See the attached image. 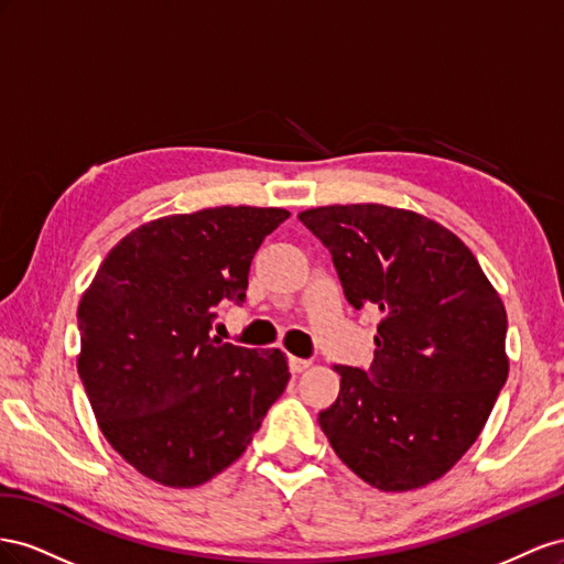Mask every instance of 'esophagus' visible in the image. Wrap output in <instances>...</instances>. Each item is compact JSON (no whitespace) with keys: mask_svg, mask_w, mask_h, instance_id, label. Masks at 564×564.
<instances>
[{"mask_svg":"<svg viewBox=\"0 0 564 564\" xmlns=\"http://www.w3.org/2000/svg\"><path fill=\"white\" fill-rule=\"evenodd\" d=\"M288 366H291V373H302V371H307V368L312 366V361L310 359L291 357V359H288Z\"/></svg>","mask_w":564,"mask_h":564,"instance_id":"34e87169","label":"esophagus"}]
</instances>
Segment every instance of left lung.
Listing matches in <instances>:
<instances>
[{"instance_id":"obj_1","label":"left lung","mask_w":564,"mask_h":564,"mask_svg":"<svg viewBox=\"0 0 564 564\" xmlns=\"http://www.w3.org/2000/svg\"><path fill=\"white\" fill-rule=\"evenodd\" d=\"M333 257L347 302L382 321L371 366H340L318 413L333 452L380 491L425 487L485 427L508 378V316L475 254L442 224L397 207L300 213Z\"/></svg>"}]
</instances>
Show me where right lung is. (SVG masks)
I'll return each mask as SVG.
<instances>
[{
    "mask_svg": "<svg viewBox=\"0 0 564 564\" xmlns=\"http://www.w3.org/2000/svg\"><path fill=\"white\" fill-rule=\"evenodd\" d=\"M288 217L224 205L143 224L79 300L77 373L96 423L158 485L198 487L229 468L285 390L281 349L210 330L219 302H246L252 257Z\"/></svg>",
    "mask_w": 564,
    "mask_h": 564,
    "instance_id": "obj_1",
    "label": "right lung"
}]
</instances>
